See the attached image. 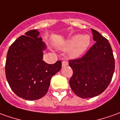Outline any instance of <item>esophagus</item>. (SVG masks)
Returning <instances> with one entry per match:
<instances>
[{"instance_id":"obj_1","label":"esophagus","mask_w":120,"mask_h":120,"mask_svg":"<svg viewBox=\"0 0 120 120\" xmlns=\"http://www.w3.org/2000/svg\"><path fill=\"white\" fill-rule=\"evenodd\" d=\"M68 65V62L67 61H63V62H62V67L67 66Z\"/></svg>"}]
</instances>
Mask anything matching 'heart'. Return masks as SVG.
<instances>
[{"mask_svg": "<svg viewBox=\"0 0 120 120\" xmlns=\"http://www.w3.org/2000/svg\"><path fill=\"white\" fill-rule=\"evenodd\" d=\"M91 43L89 35L75 34L67 40L61 47L64 50H70L69 56L71 58L75 59L81 56L89 47Z\"/></svg>", "mask_w": 120, "mask_h": 120, "instance_id": "b5f03b06", "label": "heart"}]
</instances>
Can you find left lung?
Masks as SVG:
<instances>
[{"label":"left lung","instance_id":"8db88e82","mask_svg":"<svg viewBox=\"0 0 120 120\" xmlns=\"http://www.w3.org/2000/svg\"><path fill=\"white\" fill-rule=\"evenodd\" d=\"M96 42L81 58L70 60L74 74L70 79L71 90L79 97H97L108 87L115 69V60L108 41L91 29Z\"/></svg>","mask_w":120,"mask_h":120}]
</instances>
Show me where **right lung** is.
Instances as JSON below:
<instances>
[{"mask_svg": "<svg viewBox=\"0 0 120 120\" xmlns=\"http://www.w3.org/2000/svg\"><path fill=\"white\" fill-rule=\"evenodd\" d=\"M15 40L9 48L5 72L6 79L17 96L28 101L42 98L49 88L51 77L61 70L62 62L48 64L43 60L45 43L37 29Z\"/></svg>", "mask_w": 120, "mask_h": 120, "instance_id": "right-lung-1", "label": "right lung"}]
</instances>
